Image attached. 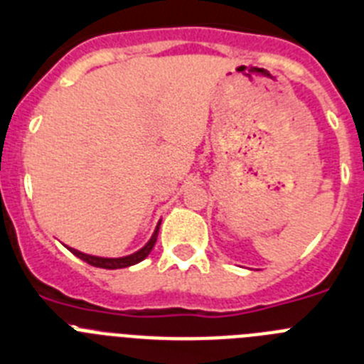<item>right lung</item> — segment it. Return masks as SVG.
Masks as SVG:
<instances>
[{"label": "right lung", "mask_w": 364, "mask_h": 364, "mask_svg": "<svg viewBox=\"0 0 364 364\" xmlns=\"http://www.w3.org/2000/svg\"><path fill=\"white\" fill-rule=\"evenodd\" d=\"M159 225H161V221L158 223V227H156V230H154L152 237L149 239V243H146L145 247L139 248V250L134 252V254L125 255V257H100V255L83 254V252L76 250V248H70V247H67V248L72 252V254L77 255L80 259H83L85 263L92 264V267H97V268H107V270H116V268L132 267V264H136V263H139V261L145 259L146 255H149L150 252H152L154 245H156V239H158Z\"/></svg>", "instance_id": "add662e5"}]
</instances>
